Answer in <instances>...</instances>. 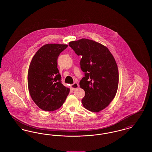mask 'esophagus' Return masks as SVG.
Returning <instances> with one entry per match:
<instances>
[{
    "label": "esophagus",
    "mask_w": 152,
    "mask_h": 152,
    "mask_svg": "<svg viewBox=\"0 0 152 152\" xmlns=\"http://www.w3.org/2000/svg\"><path fill=\"white\" fill-rule=\"evenodd\" d=\"M79 86L78 83H74L73 84L71 85V88L73 90L77 89V88H79Z\"/></svg>",
    "instance_id": "obj_1"
}]
</instances>
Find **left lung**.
<instances>
[{
    "label": "left lung",
    "mask_w": 152,
    "mask_h": 152,
    "mask_svg": "<svg viewBox=\"0 0 152 152\" xmlns=\"http://www.w3.org/2000/svg\"><path fill=\"white\" fill-rule=\"evenodd\" d=\"M69 45L82 56L80 64L85 76L80 86L86 93L83 105L98 112L108 106L117 93L119 75L115 58L105 46L92 40L81 39Z\"/></svg>",
    "instance_id": "8db88e82"
}]
</instances>
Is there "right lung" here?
<instances>
[{
    "instance_id": "1",
    "label": "right lung",
    "mask_w": 152,
    "mask_h": 152,
    "mask_svg": "<svg viewBox=\"0 0 152 152\" xmlns=\"http://www.w3.org/2000/svg\"><path fill=\"white\" fill-rule=\"evenodd\" d=\"M67 47L66 44H45L36 52L30 63L29 94L44 110L50 112L60 108L69 93V89L61 83L57 64L58 56Z\"/></svg>"
}]
</instances>
